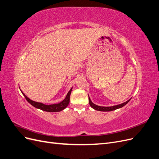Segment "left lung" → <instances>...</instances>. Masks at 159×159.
I'll return each instance as SVG.
<instances>
[{
    "label": "left lung",
    "instance_id": "obj_1",
    "mask_svg": "<svg viewBox=\"0 0 159 159\" xmlns=\"http://www.w3.org/2000/svg\"><path fill=\"white\" fill-rule=\"evenodd\" d=\"M88 96H89V95H88ZM130 100H131V99H129V100H127L126 102H124L121 104H119V105H114V106L103 107V106H99V105H98L94 104L92 102H91V100L89 96V103L90 106L92 107L93 109H94L95 110L99 111H114V110H116L117 109L121 108L123 106H125V105L129 102Z\"/></svg>",
    "mask_w": 159,
    "mask_h": 159
}]
</instances>
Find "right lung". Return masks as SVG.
I'll return each mask as SVG.
<instances>
[{
  "label": "right lung",
  "mask_w": 159,
  "mask_h": 159,
  "mask_svg": "<svg viewBox=\"0 0 159 159\" xmlns=\"http://www.w3.org/2000/svg\"><path fill=\"white\" fill-rule=\"evenodd\" d=\"M72 90V88L70 89V90L68 91V93H67L65 99L61 101V102L59 103H55V104H51V105H46L42 103H40V102H34L30 99L28 98L27 96L24 93L22 90L21 92L23 94V95L25 96V98H26V99L27 100V102L30 103L32 106H34V107L41 109L42 111H47V112H59L61 111L64 110V109H66L68 106L69 103H70V94Z\"/></svg>",
  "instance_id": "1"
}]
</instances>
